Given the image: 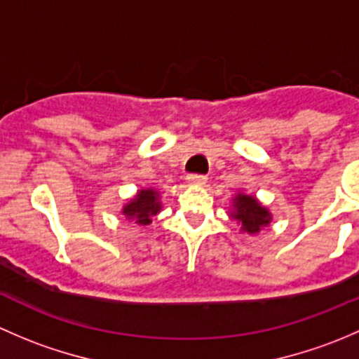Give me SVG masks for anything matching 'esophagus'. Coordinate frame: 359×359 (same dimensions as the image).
Returning <instances> with one entry per match:
<instances>
[{
    "instance_id": "34e87169",
    "label": "esophagus",
    "mask_w": 359,
    "mask_h": 359,
    "mask_svg": "<svg viewBox=\"0 0 359 359\" xmlns=\"http://www.w3.org/2000/svg\"><path fill=\"white\" fill-rule=\"evenodd\" d=\"M187 182H189L191 186H203V184L206 182V177L196 175V173H191V175H187Z\"/></svg>"
}]
</instances>
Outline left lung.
I'll list each match as a JSON object with an SVG mask.
<instances>
[{"label": "left lung", "mask_w": 359, "mask_h": 359, "mask_svg": "<svg viewBox=\"0 0 359 359\" xmlns=\"http://www.w3.org/2000/svg\"><path fill=\"white\" fill-rule=\"evenodd\" d=\"M229 217L236 220L238 226L241 227V233L250 234V236L259 234L264 227L273 222V213L269 212V208L257 200V196L243 193V191H238L231 200Z\"/></svg>", "instance_id": "left-lung-1"}]
</instances>
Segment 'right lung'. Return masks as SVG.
I'll use <instances>...</instances> for the list:
<instances>
[{
  "label": "right lung",
  "mask_w": 359,
  "mask_h": 359,
  "mask_svg": "<svg viewBox=\"0 0 359 359\" xmlns=\"http://www.w3.org/2000/svg\"><path fill=\"white\" fill-rule=\"evenodd\" d=\"M163 210L161 193L154 187H142L135 193V196L130 198L123 205L121 215L139 226L146 227L153 222V217H156Z\"/></svg>",
  "instance_id": "1"
}]
</instances>
